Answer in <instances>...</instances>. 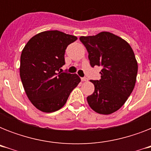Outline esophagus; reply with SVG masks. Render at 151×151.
Segmentation results:
<instances>
[{
    "label": "esophagus",
    "instance_id": "1",
    "mask_svg": "<svg viewBox=\"0 0 151 151\" xmlns=\"http://www.w3.org/2000/svg\"><path fill=\"white\" fill-rule=\"evenodd\" d=\"M88 79L87 78H81V81H88Z\"/></svg>",
    "mask_w": 151,
    "mask_h": 151
}]
</instances>
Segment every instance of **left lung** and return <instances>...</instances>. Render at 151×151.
Segmentation results:
<instances>
[{
    "mask_svg": "<svg viewBox=\"0 0 151 151\" xmlns=\"http://www.w3.org/2000/svg\"><path fill=\"white\" fill-rule=\"evenodd\" d=\"M88 52L90 65L101 66L100 80H91L95 91L87 97L88 105L100 114H110L124 105L136 81L138 64L129 44L114 34L101 32L81 37Z\"/></svg>",
    "mask_w": 151,
    "mask_h": 151,
    "instance_id": "8db88e82",
    "label": "left lung"
}]
</instances>
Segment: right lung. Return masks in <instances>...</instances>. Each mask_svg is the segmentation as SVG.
<instances>
[{
	"instance_id": "obj_1",
	"label": "right lung",
	"mask_w": 151,
	"mask_h": 151,
	"mask_svg": "<svg viewBox=\"0 0 151 151\" xmlns=\"http://www.w3.org/2000/svg\"><path fill=\"white\" fill-rule=\"evenodd\" d=\"M78 37L59 30L34 36L20 57V78L28 99L42 112L51 113L65 105L70 92L80 83L76 73L61 72L67 46Z\"/></svg>"
}]
</instances>
